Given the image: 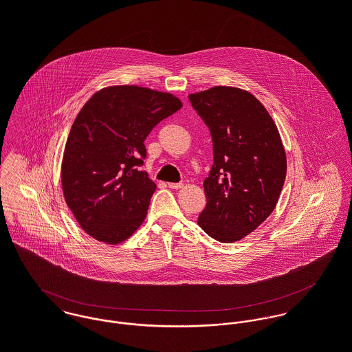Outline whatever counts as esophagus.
Returning a JSON list of instances; mask_svg holds the SVG:
<instances>
[{
    "label": "esophagus",
    "mask_w": 352,
    "mask_h": 352,
    "mask_svg": "<svg viewBox=\"0 0 352 352\" xmlns=\"http://www.w3.org/2000/svg\"><path fill=\"white\" fill-rule=\"evenodd\" d=\"M183 183H168V187L172 188V190H179V188H183Z\"/></svg>",
    "instance_id": "34e87169"
}]
</instances>
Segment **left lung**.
Segmentation results:
<instances>
[{"label":"left lung","mask_w":352,"mask_h":352,"mask_svg":"<svg viewBox=\"0 0 352 352\" xmlns=\"http://www.w3.org/2000/svg\"><path fill=\"white\" fill-rule=\"evenodd\" d=\"M188 99L210 130L214 154L198 225L217 241H239L270 217L283 188L287 161L278 127L240 88L212 87Z\"/></svg>","instance_id":"obj_1"}]
</instances>
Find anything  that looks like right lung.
Listing matches in <instances>:
<instances>
[{
    "mask_svg": "<svg viewBox=\"0 0 352 352\" xmlns=\"http://www.w3.org/2000/svg\"><path fill=\"white\" fill-rule=\"evenodd\" d=\"M183 107L172 94L137 85L107 87L84 104L60 166L66 204L95 240L116 245L142 225L155 191L138 166L153 127Z\"/></svg>",
    "mask_w": 352,
    "mask_h": 352,
    "instance_id": "1",
    "label": "right lung"
}]
</instances>
